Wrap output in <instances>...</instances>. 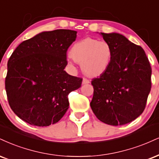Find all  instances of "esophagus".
Listing matches in <instances>:
<instances>
[{"label": "esophagus", "mask_w": 159, "mask_h": 159, "mask_svg": "<svg viewBox=\"0 0 159 159\" xmlns=\"http://www.w3.org/2000/svg\"><path fill=\"white\" fill-rule=\"evenodd\" d=\"M89 83H90V81L88 79H87V78H83V80H82V84H87Z\"/></svg>", "instance_id": "34e87169"}]
</instances>
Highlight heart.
I'll return each instance as SVG.
<instances>
[{"mask_svg":"<svg viewBox=\"0 0 159 159\" xmlns=\"http://www.w3.org/2000/svg\"><path fill=\"white\" fill-rule=\"evenodd\" d=\"M72 60L81 64L82 72L89 77H98L110 66L112 49L110 43L87 38L76 42L70 50Z\"/></svg>","mask_w":159,"mask_h":159,"instance_id":"1","label":"heart"}]
</instances>
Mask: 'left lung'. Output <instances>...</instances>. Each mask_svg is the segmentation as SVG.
<instances>
[{"instance_id": "1", "label": "left lung", "mask_w": 159, "mask_h": 159, "mask_svg": "<svg viewBox=\"0 0 159 159\" xmlns=\"http://www.w3.org/2000/svg\"><path fill=\"white\" fill-rule=\"evenodd\" d=\"M112 49L110 66L92 81L90 107L101 121L112 126L133 121L144 110L152 70L145 52L121 34L101 32Z\"/></svg>"}]
</instances>
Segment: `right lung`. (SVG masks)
I'll use <instances>...</instances> for the list:
<instances>
[{
    "mask_svg": "<svg viewBox=\"0 0 159 159\" xmlns=\"http://www.w3.org/2000/svg\"><path fill=\"white\" fill-rule=\"evenodd\" d=\"M77 32H42L23 41L7 64L5 88L9 106L23 121L47 127L57 123L69 108L68 95L82 79L69 75L66 51Z\"/></svg>",
    "mask_w": 159,
    "mask_h": 159,
    "instance_id": "add662e5",
    "label": "right lung"
}]
</instances>
